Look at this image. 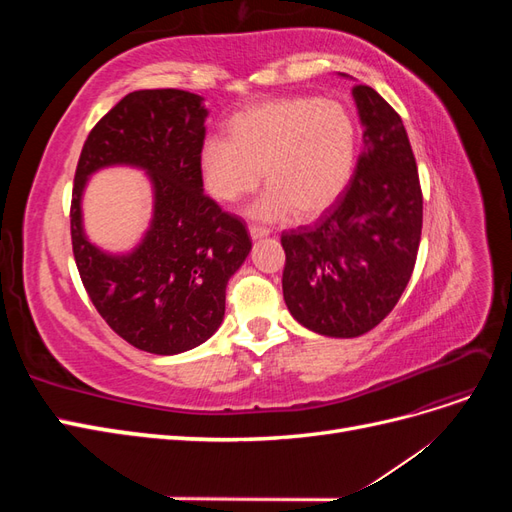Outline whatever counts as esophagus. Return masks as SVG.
Instances as JSON below:
<instances>
[{"instance_id": "1", "label": "esophagus", "mask_w": 512, "mask_h": 512, "mask_svg": "<svg viewBox=\"0 0 512 512\" xmlns=\"http://www.w3.org/2000/svg\"><path fill=\"white\" fill-rule=\"evenodd\" d=\"M269 232H271V230H269L267 226H260V224H250V235H252V239L267 237Z\"/></svg>"}]
</instances>
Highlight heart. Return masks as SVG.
I'll return each instance as SVG.
<instances>
[{
  "instance_id": "heart-1",
  "label": "heart",
  "mask_w": 512,
  "mask_h": 512,
  "mask_svg": "<svg viewBox=\"0 0 512 512\" xmlns=\"http://www.w3.org/2000/svg\"><path fill=\"white\" fill-rule=\"evenodd\" d=\"M356 128L346 108L314 96L254 104L228 121V138H207L200 170L209 194L237 203L260 170L269 192L256 215L309 220L327 211L352 175Z\"/></svg>"
}]
</instances>
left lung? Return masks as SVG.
I'll return each mask as SVG.
<instances>
[{"instance_id": "obj_1", "label": "left lung", "mask_w": 512, "mask_h": 512, "mask_svg": "<svg viewBox=\"0 0 512 512\" xmlns=\"http://www.w3.org/2000/svg\"><path fill=\"white\" fill-rule=\"evenodd\" d=\"M352 96L363 121L354 175L314 224L282 232L284 301L303 327L359 337L404 294L423 228V192L395 108L369 85Z\"/></svg>"}]
</instances>
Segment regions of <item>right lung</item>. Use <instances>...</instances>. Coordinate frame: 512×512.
<instances>
[{
	"label": "right lung",
	"instance_id": "right-lung-1",
	"mask_svg": "<svg viewBox=\"0 0 512 512\" xmlns=\"http://www.w3.org/2000/svg\"><path fill=\"white\" fill-rule=\"evenodd\" d=\"M203 98L141 89L89 132L74 173L70 235L76 269L98 314L121 339L151 354H179L218 331L226 284L252 250L241 218L203 192ZM145 167L157 192L152 228L128 257H108L82 235L80 194L102 165Z\"/></svg>",
	"mask_w": 512,
	"mask_h": 512
}]
</instances>
